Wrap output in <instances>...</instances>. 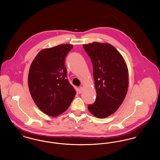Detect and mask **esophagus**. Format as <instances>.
Listing matches in <instances>:
<instances>
[{"mask_svg":"<svg viewBox=\"0 0 160 160\" xmlns=\"http://www.w3.org/2000/svg\"><path fill=\"white\" fill-rule=\"evenodd\" d=\"M83 88L82 86H81V87L79 88V89H78V93L80 94V93L82 92V91H83Z\"/></svg>","mask_w":160,"mask_h":160,"instance_id":"esophagus-1","label":"esophagus"}]
</instances>
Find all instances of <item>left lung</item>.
<instances>
[{
    "instance_id": "8db88e82",
    "label": "left lung",
    "mask_w": 160,
    "mask_h": 160,
    "mask_svg": "<svg viewBox=\"0 0 160 160\" xmlns=\"http://www.w3.org/2000/svg\"><path fill=\"white\" fill-rule=\"evenodd\" d=\"M91 59L97 92L95 102L88 105L89 112L105 118L119 108L128 88V71L122 55L110 44L93 42L83 44Z\"/></svg>"
}]
</instances>
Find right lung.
I'll use <instances>...</instances> for the list:
<instances>
[{"label":"right lung","mask_w":160,"mask_h":160,"mask_svg":"<svg viewBox=\"0 0 160 160\" xmlns=\"http://www.w3.org/2000/svg\"><path fill=\"white\" fill-rule=\"evenodd\" d=\"M72 45L61 44L40 51L31 63L28 86L38 108L55 117L65 112L76 91L67 79L65 59Z\"/></svg>","instance_id":"obj_1"}]
</instances>
